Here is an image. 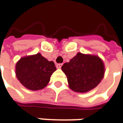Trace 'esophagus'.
Returning <instances> with one entry per match:
<instances>
[{
	"label": "esophagus",
	"instance_id": "1",
	"mask_svg": "<svg viewBox=\"0 0 123 123\" xmlns=\"http://www.w3.org/2000/svg\"><path fill=\"white\" fill-rule=\"evenodd\" d=\"M62 64H61V63H58V64L56 65V67H57L58 69H61L62 67Z\"/></svg>",
	"mask_w": 123,
	"mask_h": 123
}]
</instances>
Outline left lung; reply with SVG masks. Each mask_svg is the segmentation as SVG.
<instances>
[{
	"mask_svg": "<svg viewBox=\"0 0 123 123\" xmlns=\"http://www.w3.org/2000/svg\"><path fill=\"white\" fill-rule=\"evenodd\" d=\"M61 69L67 76L69 88L80 93L95 88L105 73L103 62L99 57L81 53L65 63Z\"/></svg>",
	"mask_w": 123,
	"mask_h": 123,
	"instance_id": "left-lung-1",
	"label": "left lung"
}]
</instances>
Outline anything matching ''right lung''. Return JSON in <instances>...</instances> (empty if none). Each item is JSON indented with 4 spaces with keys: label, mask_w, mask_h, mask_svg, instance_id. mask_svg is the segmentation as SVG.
<instances>
[{
    "label": "right lung",
    "mask_w": 123,
    "mask_h": 123,
    "mask_svg": "<svg viewBox=\"0 0 123 123\" xmlns=\"http://www.w3.org/2000/svg\"><path fill=\"white\" fill-rule=\"evenodd\" d=\"M56 70L54 62L48 61L39 53L20 58L16 65V77L30 90H38L46 87Z\"/></svg>",
    "instance_id": "right-lung-1"
}]
</instances>
